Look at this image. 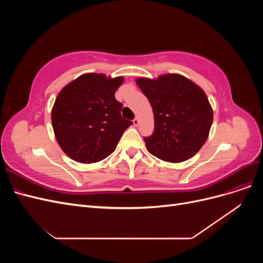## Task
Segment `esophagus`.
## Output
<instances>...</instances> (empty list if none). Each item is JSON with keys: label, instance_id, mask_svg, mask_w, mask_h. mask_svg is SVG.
Returning a JSON list of instances; mask_svg holds the SVG:
<instances>
[{"label": "esophagus", "instance_id": "obj_1", "mask_svg": "<svg viewBox=\"0 0 263 263\" xmlns=\"http://www.w3.org/2000/svg\"><path fill=\"white\" fill-rule=\"evenodd\" d=\"M133 124H134V126H138L139 125V118L135 117L134 121H133Z\"/></svg>", "mask_w": 263, "mask_h": 263}]
</instances>
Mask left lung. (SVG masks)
I'll return each instance as SVG.
<instances>
[{"mask_svg": "<svg viewBox=\"0 0 263 263\" xmlns=\"http://www.w3.org/2000/svg\"><path fill=\"white\" fill-rule=\"evenodd\" d=\"M155 118V130L144 138L151 155L179 163L192 158L208 140L213 108L201 86L178 73L137 78Z\"/></svg>", "mask_w": 263, "mask_h": 263, "instance_id": "8db88e82", "label": "left lung"}]
</instances>
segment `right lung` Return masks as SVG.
Listing matches in <instances>:
<instances>
[{"label": "right lung", "mask_w": 263, "mask_h": 263, "mask_svg": "<svg viewBox=\"0 0 263 263\" xmlns=\"http://www.w3.org/2000/svg\"><path fill=\"white\" fill-rule=\"evenodd\" d=\"M124 77L84 73L63 86L51 109V124L60 148L80 163L99 162L116 149L133 124L121 115L115 92Z\"/></svg>", "instance_id": "right-lung-1"}]
</instances>
